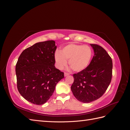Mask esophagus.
<instances>
[{
  "instance_id": "1",
  "label": "esophagus",
  "mask_w": 130,
  "mask_h": 130,
  "mask_svg": "<svg viewBox=\"0 0 130 130\" xmlns=\"http://www.w3.org/2000/svg\"><path fill=\"white\" fill-rule=\"evenodd\" d=\"M69 75V73H64V76H68V75Z\"/></svg>"
}]
</instances>
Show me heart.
I'll return each instance as SVG.
<instances>
[{"instance_id":"1","label":"heart","mask_w":130,"mask_h":130,"mask_svg":"<svg viewBox=\"0 0 130 130\" xmlns=\"http://www.w3.org/2000/svg\"><path fill=\"white\" fill-rule=\"evenodd\" d=\"M93 51L87 45L70 44L63 48L61 53L56 52L55 54L57 67L62 69L69 64L74 72H79L88 67L92 60Z\"/></svg>"}]
</instances>
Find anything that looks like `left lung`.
<instances>
[{
    "instance_id": "8db88e82",
    "label": "left lung",
    "mask_w": 130,
    "mask_h": 130,
    "mask_svg": "<svg viewBox=\"0 0 130 130\" xmlns=\"http://www.w3.org/2000/svg\"><path fill=\"white\" fill-rule=\"evenodd\" d=\"M94 56L87 68L73 75V95L80 102L89 103L100 98L107 90L112 76V61L100 45L90 44Z\"/></svg>"
}]
</instances>
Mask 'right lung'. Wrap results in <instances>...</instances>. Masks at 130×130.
<instances>
[{
  "label": "right lung",
  "instance_id": "add662e5",
  "mask_svg": "<svg viewBox=\"0 0 130 130\" xmlns=\"http://www.w3.org/2000/svg\"><path fill=\"white\" fill-rule=\"evenodd\" d=\"M54 41L35 43L25 49L15 66L17 88L30 103L41 105L52 96L64 73L55 67Z\"/></svg>",
  "mask_w": 130,
  "mask_h": 130
}]
</instances>
